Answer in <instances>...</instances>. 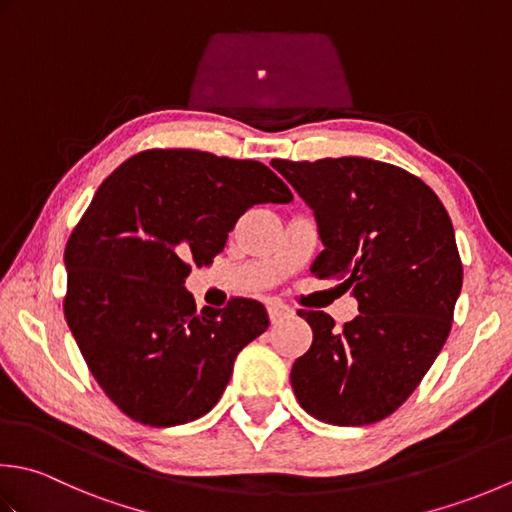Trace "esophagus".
<instances>
[{
	"instance_id": "1",
	"label": "esophagus",
	"mask_w": 512,
	"mask_h": 512,
	"mask_svg": "<svg viewBox=\"0 0 512 512\" xmlns=\"http://www.w3.org/2000/svg\"><path fill=\"white\" fill-rule=\"evenodd\" d=\"M290 315H293V310H290V306H286L284 302H277V299H273V302L268 304V317L273 324L282 322L284 317H290Z\"/></svg>"
}]
</instances>
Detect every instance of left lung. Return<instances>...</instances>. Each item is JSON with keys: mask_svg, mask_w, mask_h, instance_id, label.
I'll return each mask as SVG.
<instances>
[{"mask_svg": "<svg viewBox=\"0 0 512 512\" xmlns=\"http://www.w3.org/2000/svg\"><path fill=\"white\" fill-rule=\"evenodd\" d=\"M313 210L324 250L313 275L337 279L359 315L335 330L322 310L290 384L308 415L366 426L402 406L442 350L462 290L455 230L422 179L366 157L270 162Z\"/></svg>", "mask_w": 512, "mask_h": 512, "instance_id": "1", "label": "left lung"}]
</instances>
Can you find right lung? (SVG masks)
I'll use <instances>...</instances> for the list:
<instances>
[{"instance_id":"obj_1","label":"right lung","mask_w":512,"mask_h":512,"mask_svg":"<svg viewBox=\"0 0 512 512\" xmlns=\"http://www.w3.org/2000/svg\"><path fill=\"white\" fill-rule=\"evenodd\" d=\"M288 186L253 159L146 150L104 179L64 253L66 322L90 373L139 424H188L213 408L264 304L197 310L190 264L224 250L255 204H288Z\"/></svg>"}]
</instances>
